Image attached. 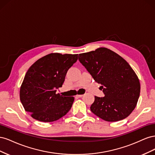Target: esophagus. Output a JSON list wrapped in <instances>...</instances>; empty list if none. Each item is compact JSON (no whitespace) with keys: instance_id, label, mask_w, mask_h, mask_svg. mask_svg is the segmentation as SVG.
I'll use <instances>...</instances> for the list:
<instances>
[{"instance_id":"34e87169","label":"esophagus","mask_w":155,"mask_h":155,"mask_svg":"<svg viewBox=\"0 0 155 155\" xmlns=\"http://www.w3.org/2000/svg\"><path fill=\"white\" fill-rule=\"evenodd\" d=\"M83 94H81V95H77L76 96H77L78 97H83Z\"/></svg>"}]
</instances>
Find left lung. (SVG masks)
<instances>
[{
	"instance_id": "obj_1",
	"label": "left lung",
	"mask_w": 155,
	"mask_h": 155,
	"mask_svg": "<svg viewBox=\"0 0 155 155\" xmlns=\"http://www.w3.org/2000/svg\"><path fill=\"white\" fill-rule=\"evenodd\" d=\"M78 59L95 81L101 84L105 95L95 96L91 110L107 121L127 118L136 107L140 92L139 79L129 63L106 48L80 54Z\"/></svg>"
}]
</instances>
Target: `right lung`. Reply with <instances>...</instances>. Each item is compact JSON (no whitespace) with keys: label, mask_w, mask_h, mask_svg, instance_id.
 Here are the masks:
<instances>
[{"label":"right lung","mask_w":155,"mask_h":155,"mask_svg":"<svg viewBox=\"0 0 155 155\" xmlns=\"http://www.w3.org/2000/svg\"><path fill=\"white\" fill-rule=\"evenodd\" d=\"M78 60V54L46 55L28 70L20 89V100L34 119L51 122L70 110L74 97L56 94L64 81L68 70Z\"/></svg>","instance_id":"1"}]
</instances>
